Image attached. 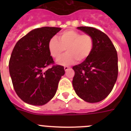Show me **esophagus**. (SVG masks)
Listing matches in <instances>:
<instances>
[{
	"mask_svg": "<svg viewBox=\"0 0 131 131\" xmlns=\"http://www.w3.org/2000/svg\"><path fill=\"white\" fill-rule=\"evenodd\" d=\"M69 67H68V66H64V70L66 71L67 70H68V69H69Z\"/></svg>",
	"mask_w": 131,
	"mask_h": 131,
	"instance_id": "obj_1",
	"label": "esophagus"
}]
</instances>
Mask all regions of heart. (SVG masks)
Segmentation results:
<instances>
[{"mask_svg":"<svg viewBox=\"0 0 131 131\" xmlns=\"http://www.w3.org/2000/svg\"><path fill=\"white\" fill-rule=\"evenodd\" d=\"M58 38L59 41L55 37L51 38L48 47L50 54L55 60H58L66 50V54L59 60L60 64H71L75 60L78 62H83L92 53L94 40L90 35L67 30L60 33Z\"/></svg>","mask_w":131,"mask_h":131,"instance_id":"1","label":"heart"}]
</instances>
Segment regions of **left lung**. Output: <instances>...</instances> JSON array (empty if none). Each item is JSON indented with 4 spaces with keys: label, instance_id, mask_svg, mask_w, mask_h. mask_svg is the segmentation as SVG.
I'll list each match as a JSON object with an SVG mask.
<instances>
[{
    "label": "left lung",
    "instance_id": "1",
    "mask_svg": "<svg viewBox=\"0 0 131 131\" xmlns=\"http://www.w3.org/2000/svg\"><path fill=\"white\" fill-rule=\"evenodd\" d=\"M79 29L92 36L94 47L90 56L73 67V86L84 101L96 103L112 92L118 75L117 53L110 38L104 32L91 27Z\"/></svg>",
    "mask_w": 131,
    "mask_h": 131
}]
</instances>
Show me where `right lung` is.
I'll return each instance as SVG.
<instances>
[{
	"label": "right lung",
	"instance_id": "obj_1",
	"mask_svg": "<svg viewBox=\"0 0 131 131\" xmlns=\"http://www.w3.org/2000/svg\"><path fill=\"white\" fill-rule=\"evenodd\" d=\"M59 27H43L31 31L15 45L9 71L14 89L24 102L42 106L55 95L64 68L55 65L48 50V42ZM51 65L48 70L45 68Z\"/></svg>",
	"mask_w": 131,
	"mask_h": 131
}]
</instances>
